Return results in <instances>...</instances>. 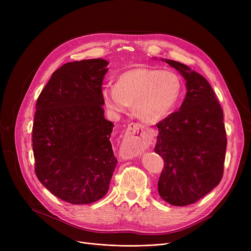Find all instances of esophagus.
Segmentation results:
<instances>
[{"label":"esophagus","mask_w":251,"mask_h":251,"mask_svg":"<svg viewBox=\"0 0 251 251\" xmlns=\"http://www.w3.org/2000/svg\"><path fill=\"white\" fill-rule=\"evenodd\" d=\"M152 139V133L139 123H131L128 125L125 133L122 150L130 155H135L147 150Z\"/></svg>","instance_id":"34e87169"}]
</instances>
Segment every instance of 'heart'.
I'll return each instance as SVG.
<instances>
[{"instance_id": "heart-1", "label": "heart", "mask_w": 251, "mask_h": 251, "mask_svg": "<svg viewBox=\"0 0 251 251\" xmlns=\"http://www.w3.org/2000/svg\"><path fill=\"white\" fill-rule=\"evenodd\" d=\"M182 90V80L176 72L138 67L118 76L116 85L102 86L101 98L114 114L125 113L134 104L140 119L155 123L172 114L181 100Z\"/></svg>"}]
</instances>
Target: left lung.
I'll return each instance as SVG.
<instances>
[{
  "instance_id": "left-lung-1",
  "label": "left lung",
  "mask_w": 251,
  "mask_h": 251,
  "mask_svg": "<svg viewBox=\"0 0 251 251\" xmlns=\"http://www.w3.org/2000/svg\"><path fill=\"white\" fill-rule=\"evenodd\" d=\"M162 61L184 77L187 92L180 110L156 124L154 151L165 161L157 190L168 203L184 206L200 201L220 183L226 130L221 104L206 79L180 62Z\"/></svg>"
}]
</instances>
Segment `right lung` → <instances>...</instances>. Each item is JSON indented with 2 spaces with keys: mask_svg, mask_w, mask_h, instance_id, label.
Returning a JSON list of instances; mask_svg holds the SVG:
<instances>
[{
  "mask_svg": "<svg viewBox=\"0 0 251 251\" xmlns=\"http://www.w3.org/2000/svg\"><path fill=\"white\" fill-rule=\"evenodd\" d=\"M109 62L66 63L39 95L32 127L35 174L60 200L95 202L107 194L117 165L101 84Z\"/></svg>",
  "mask_w": 251,
  "mask_h": 251,
  "instance_id": "add662e5",
  "label": "right lung"
}]
</instances>
